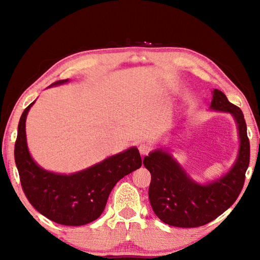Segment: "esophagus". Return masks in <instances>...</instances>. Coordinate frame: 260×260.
<instances>
[{
	"mask_svg": "<svg viewBox=\"0 0 260 260\" xmlns=\"http://www.w3.org/2000/svg\"><path fill=\"white\" fill-rule=\"evenodd\" d=\"M152 149H153V147L149 145V144H147V143H141V144H139V151H140L141 155H143V156L151 153Z\"/></svg>",
	"mask_w": 260,
	"mask_h": 260,
	"instance_id": "34e87169",
	"label": "esophagus"
}]
</instances>
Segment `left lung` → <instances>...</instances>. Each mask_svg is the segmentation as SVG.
I'll list each match as a JSON object with an SVG mask.
<instances>
[{
  "mask_svg": "<svg viewBox=\"0 0 260 260\" xmlns=\"http://www.w3.org/2000/svg\"><path fill=\"white\" fill-rule=\"evenodd\" d=\"M210 107L232 114L239 128L238 160L224 177L206 185L198 184L162 149L154 151L143 159L152 176L148 188L152 208L156 216L169 225L195 228L209 223L233 205L243 188L250 155L244 115L217 89L212 94Z\"/></svg>",
  "mask_w": 260,
  "mask_h": 260,
  "instance_id": "left-lung-1",
  "label": "left lung"
}]
</instances>
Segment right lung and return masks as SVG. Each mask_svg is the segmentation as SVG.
<instances>
[{
    "mask_svg": "<svg viewBox=\"0 0 260 260\" xmlns=\"http://www.w3.org/2000/svg\"><path fill=\"white\" fill-rule=\"evenodd\" d=\"M58 80L52 85L67 82ZM32 102L23 111L15 142V162L22 191L29 203L52 221L64 225H83L98 219L116 183L142 166L137 147L108 157L77 174L65 176L43 170L31 158L26 142V118Z\"/></svg>",
    "mask_w": 260,
    "mask_h": 260,
    "instance_id": "add662e5",
    "label": "right lung"
}]
</instances>
